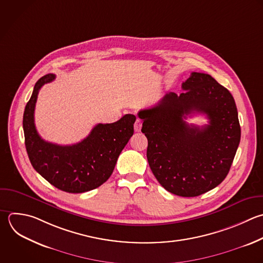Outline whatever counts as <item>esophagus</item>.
<instances>
[{
    "label": "esophagus",
    "mask_w": 263,
    "mask_h": 263,
    "mask_svg": "<svg viewBox=\"0 0 263 263\" xmlns=\"http://www.w3.org/2000/svg\"><path fill=\"white\" fill-rule=\"evenodd\" d=\"M134 127H135V132H140L142 128V121L140 119H137L134 124Z\"/></svg>",
    "instance_id": "obj_1"
}]
</instances>
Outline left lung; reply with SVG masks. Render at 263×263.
I'll return each instance as SVG.
<instances>
[{
  "label": "left lung",
  "instance_id": "1",
  "mask_svg": "<svg viewBox=\"0 0 263 263\" xmlns=\"http://www.w3.org/2000/svg\"><path fill=\"white\" fill-rule=\"evenodd\" d=\"M182 89L179 96L166 93L138 116L157 181L173 194L193 197L225 179L240 141V126L233 97L211 75L192 72ZM195 112L205 114L209 124L189 126L183 119Z\"/></svg>",
  "mask_w": 263,
  "mask_h": 263
}]
</instances>
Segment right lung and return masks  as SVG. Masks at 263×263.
<instances>
[{
  "mask_svg": "<svg viewBox=\"0 0 263 263\" xmlns=\"http://www.w3.org/2000/svg\"><path fill=\"white\" fill-rule=\"evenodd\" d=\"M54 78V74L40 78L26 106L23 124L27 152L33 167L51 185L69 193L86 192L112 175L119 154L134 135L136 116L126 114L114 123H99L74 145L46 142L36 129L34 113L40 88Z\"/></svg>",
  "mask_w": 263,
  "mask_h": 263,
  "instance_id": "add662e5",
  "label": "right lung"
}]
</instances>
